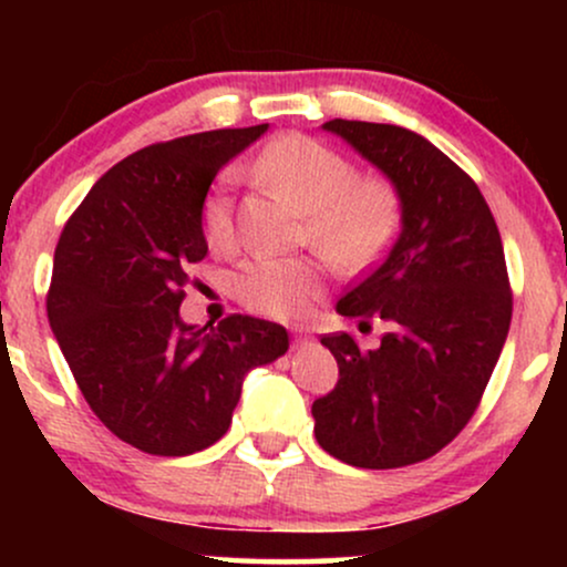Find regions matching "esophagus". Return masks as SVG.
<instances>
[{
	"instance_id": "34e87169",
	"label": "esophagus",
	"mask_w": 567,
	"mask_h": 567,
	"mask_svg": "<svg viewBox=\"0 0 567 567\" xmlns=\"http://www.w3.org/2000/svg\"><path fill=\"white\" fill-rule=\"evenodd\" d=\"M311 341H315V336H311L309 328H296V330H292V349L311 347Z\"/></svg>"
}]
</instances>
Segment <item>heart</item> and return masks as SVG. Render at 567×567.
I'll return each mask as SVG.
<instances>
[{"mask_svg":"<svg viewBox=\"0 0 567 567\" xmlns=\"http://www.w3.org/2000/svg\"><path fill=\"white\" fill-rule=\"evenodd\" d=\"M261 173L309 213L306 237L328 261L360 269L379 258L400 226V197L381 178H357L351 162L306 135H282L261 154ZM207 245H231L229 178H220L202 210ZM320 282L306 258L256 256L237 275V296L247 309L269 317L301 315Z\"/></svg>","mask_w":567,"mask_h":567,"instance_id":"obj_1","label":"heart"}]
</instances>
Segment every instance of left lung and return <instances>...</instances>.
Listing matches in <instances>:
<instances>
[{
  "mask_svg": "<svg viewBox=\"0 0 567 567\" xmlns=\"http://www.w3.org/2000/svg\"><path fill=\"white\" fill-rule=\"evenodd\" d=\"M400 197V237L336 311L386 322L381 347L322 338L338 383L311 405L322 451L360 470L415 464L477 410L512 322L504 245L474 181L413 130L330 120Z\"/></svg>",
  "mask_w": 567,
  "mask_h": 567,
  "instance_id": "1",
  "label": "left lung"
}]
</instances>
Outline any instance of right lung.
<instances>
[{
    "label": "right lung",
    "mask_w": 567,
    "mask_h": 567,
    "mask_svg": "<svg viewBox=\"0 0 567 567\" xmlns=\"http://www.w3.org/2000/svg\"><path fill=\"white\" fill-rule=\"evenodd\" d=\"M269 125L210 130L141 148L95 181L55 247L50 328L93 413L127 445L192 455L231 424L252 368L288 330L231 315L181 320L188 266L207 256L202 210L226 162Z\"/></svg>",
    "instance_id": "add662e5"
}]
</instances>
